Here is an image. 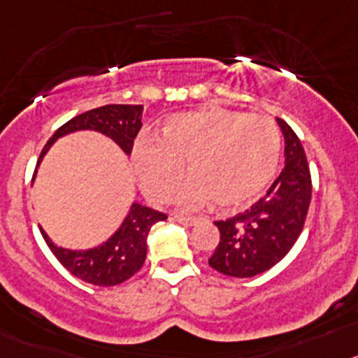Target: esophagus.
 I'll return each instance as SVG.
<instances>
[{
	"mask_svg": "<svg viewBox=\"0 0 358 358\" xmlns=\"http://www.w3.org/2000/svg\"><path fill=\"white\" fill-rule=\"evenodd\" d=\"M175 219L178 223L185 224V227H192V224L198 223V217L194 215H187V214H175Z\"/></svg>",
	"mask_w": 358,
	"mask_h": 358,
	"instance_id": "1",
	"label": "esophagus"
}]
</instances>
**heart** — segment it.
<instances>
[{"mask_svg": "<svg viewBox=\"0 0 358 358\" xmlns=\"http://www.w3.org/2000/svg\"><path fill=\"white\" fill-rule=\"evenodd\" d=\"M280 150L282 134L269 115L208 108L167 117L160 139L141 135L131 162L153 201L166 198L185 164L191 175L173 189L176 205L196 208L212 199L217 208H234L262 194L276 173Z\"/></svg>", "mask_w": 358, "mask_h": 358, "instance_id": "obj_1", "label": "heart"}]
</instances>
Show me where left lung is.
<instances>
[{
  "label": "left lung",
  "mask_w": 358,
  "mask_h": 358,
  "mask_svg": "<svg viewBox=\"0 0 358 358\" xmlns=\"http://www.w3.org/2000/svg\"><path fill=\"white\" fill-rule=\"evenodd\" d=\"M276 121L285 139L282 173L251 208L214 221L221 239L208 266L227 276L250 278L271 269L287 255L303 230L312 198L307 155L294 130L283 119Z\"/></svg>",
  "instance_id": "left-lung-1"
}]
</instances>
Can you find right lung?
Listing matches in <instances>:
<instances>
[{
    "instance_id": "obj_1",
    "label": "right lung",
    "mask_w": 358,
    "mask_h": 358,
    "mask_svg": "<svg viewBox=\"0 0 358 358\" xmlns=\"http://www.w3.org/2000/svg\"><path fill=\"white\" fill-rule=\"evenodd\" d=\"M141 117H143L141 105H105V107L83 112V114L69 119L51 135V139L41 151L37 167L55 141L62 135L78 130L101 131L112 141H115L127 155H130L135 137L143 127ZM164 219H167L164 212L134 203L123 224L110 239L103 243L101 246L87 251L64 250L51 243L43 228H41V234L50 246L51 253L71 275H75L76 278L87 283H92V285L110 287V285L127 282L143 267L144 260H146L148 234L153 224L164 221Z\"/></svg>"
}]
</instances>
